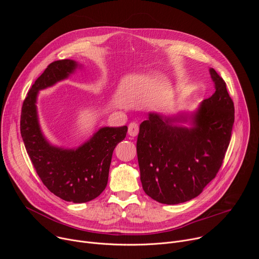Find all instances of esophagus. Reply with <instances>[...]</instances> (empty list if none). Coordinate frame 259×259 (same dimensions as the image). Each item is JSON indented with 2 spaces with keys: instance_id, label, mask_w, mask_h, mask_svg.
I'll use <instances>...</instances> for the list:
<instances>
[{
  "instance_id": "1",
  "label": "esophagus",
  "mask_w": 259,
  "mask_h": 259,
  "mask_svg": "<svg viewBox=\"0 0 259 259\" xmlns=\"http://www.w3.org/2000/svg\"><path fill=\"white\" fill-rule=\"evenodd\" d=\"M138 132H139V127H138L137 123H135V122L130 123L129 126H128V134L130 136L134 137V136H136L138 134Z\"/></svg>"
}]
</instances>
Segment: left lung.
Returning a JSON list of instances; mask_svg holds the SVG:
<instances>
[{
    "instance_id": "left-lung-1",
    "label": "left lung",
    "mask_w": 259,
    "mask_h": 259,
    "mask_svg": "<svg viewBox=\"0 0 259 259\" xmlns=\"http://www.w3.org/2000/svg\"><path fill=\"white\" fill-rule=\"evenodd\" d=\"M215 92L193 114L149 113L140 124L136 151L145 194L174 205L198 197L223 165L235 122L227 84L210 68ZM189 121L191 127L182 125Z\"/></svg>"
}]
</instances>
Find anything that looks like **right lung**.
Here are the masks:
<instances>
[{
	"label": "right lung",
	"mask_w": 259,
	"mask_h": 259,
	"mask_svg": "<svg viewBox=\"0 0 259 259\" xmlns=\"http://www.w3.org/2000/svg\"><path fill=\"white\" fill-rule=\"evenodd\" d=\"M81 67L71 59L50 63L29 89L21 108L20 133L30 161L46 188L60 199L86 203L106 188L115 147L125 139L127 126L102 127L77 149L51 144L44 136L36 109L40 90L67 79Z\"/></svg>",
	"instance_id": "obj_1"
}]
</instances>
